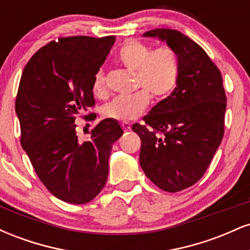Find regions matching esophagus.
I'll return each instance as SVG.
<instances>
[{
	"mask_svg": "<svg viewBox=\"0 0 250 250\" xmlns=\"http://www.w3.org/2000/svg\"><path fill=\"white\" fill-rule=\"evenodd\" d=\"M121 125H122L123 130H125V131H129V130H130V128H131V125L129 122H122Z\"/></svg>",
	"mask_w": 250,
	"mask_h": 250,
	"instance_id": "obj_1",
	"label": "esophagus"
}]
</instances>
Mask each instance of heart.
<instances>
[{
  "label": "heart",
  "mask_w": 250,
  "mask_h": 250,
  "mask_svg": "<svg viewBox=\"0 0 250 250\" xmlns=\"http://www.w3.org/2000/svg\"><path fill=\"white\" fill-rule=\"evenodd\" d=\"M119 61L128 70L135 71V87L141 88L127 97H116L103 108V115L117 121L127 122L141 116L150 101L167 97L176 87L180 76V59L176 50L161 45L151 50L148 43L129 40L117 53ZM93 93L99 97L107 96L105 76L99 69L93 79Z\"/></svg>",
  "instance_id": "b5f03b06"
}]
</instances>
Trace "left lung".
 Segmentation results:
<instances>
[{"label":"left lung","mask_w":250,"mask_h":250,"mask_svg":"<svg viewBox=\"0 0 250 250\" xmlns=\"http://www.w3.org/2000/svg\"><path fill=\"white\" fill-rule=\"evenodd\" d=\"M176 50V88L135 123L141 139L140 165L154 185L176 193L199 181L213 160L223 134L227 107L221 71L205 50L180 31L149 30Z\"/></svg>","instance_id":"1"}]
</instances>
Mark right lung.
I'll use <instances>...</instances> for the list:
<instances>
[{"label":"right lung","instance_id":"add662e5","mask_svg":"<svg viewBox=\"0 0 250 250\" xmlns=\"http://www.w3.org/2000/svg\"><path fill=\"white\" fill-rule=\"evenodd\" d=\"M115 36L60 37L37 50L24 67L15 101L21 146L44 187L57 199L83 205L95 199L108 177L119 122L105 119L80 142L77 116L95 120L93 79Z\"/></svg>","mask_w":250,"mask_h":250}]
</instances>
